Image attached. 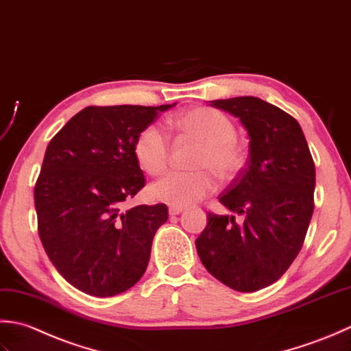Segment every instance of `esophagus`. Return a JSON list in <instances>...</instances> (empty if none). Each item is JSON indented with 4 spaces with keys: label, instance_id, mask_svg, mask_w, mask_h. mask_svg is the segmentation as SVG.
I'll return each mask as SVG.
<instances>
[{
    "label": "esophagus",
    "instance_id": "34e87169",
    "mask_svg": "<svg viewBox=\"0 0 351 351\" xmlns=\"http://www.w3.org/2000/svg\"><path fill=\"white\" fill-rule=\"evenodd\" d=\"M184 209H183V207H176V206H171L169 207V215L171 217H176V215H178V213H182Z\"/></svg>",
    "mask_w": 351,
    "mask_h": 351
}]
</instances>
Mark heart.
<instances>
[{"label":"heart","mask_w":351,"mask_h":351,"mask_svg":"<svg viewBox=\"0 0 351 351\" xmlns=\"http://www.w3.org/2000/svg\"><path fill=\"white\" fill-rule=\"evenodd\" d=\"M177 125L206 144L199 154L198 168L213 169L221 178H233L239 174L245 156L236 142V127L224 113L209 107H198L178 117ZM133 154L145 173L160 174L169 159L167 132L156 123L145 125L136 136ZM215 188L217 182L209 171H171L149 186L148 194L154 202L186 207L212 194Z\"/></svg>","instance_id":"1"}]
</instances>
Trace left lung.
I'll use <instances>...</instances> for the list:
<instances>
[{"label":"left lung","mask_w":351,"mask_h":351,"mask_svg":"<svg viewBox=\"0 0 351 351\" xmlns=\"http://www.w3.org/2000/svg\"><path fill=\"white\" fill-rule=\"evenodd\" d=\"M239 118L250 138L247 168L219 195L238 215L207 217L195 239L199 261L221 283L239 292L273 285L302 250L313 213L315 165L302 127L256 97L209 101Z\"/></svg>","instance_id":"left-lung-1"}]
</instances>
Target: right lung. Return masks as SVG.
<instances>
[{
	"mask_svg": "<svg viewBox=\"0 0 351 351\" xmlns=\"http://www.w3.org/2000/svg\"><path fill=\"white\" fill-rule=\"evenodd\" d=\"M174 106H89L49 141L34 186L39 236L56 269L84 294H121L145 273L168 207L121 206L145 186L136 136Z\"/></svg>",
	"mask_w": 351,
	"mask_h": 351,
	"instance_id": "add662e5",
	"label": "right lung"
}]
</instances>
